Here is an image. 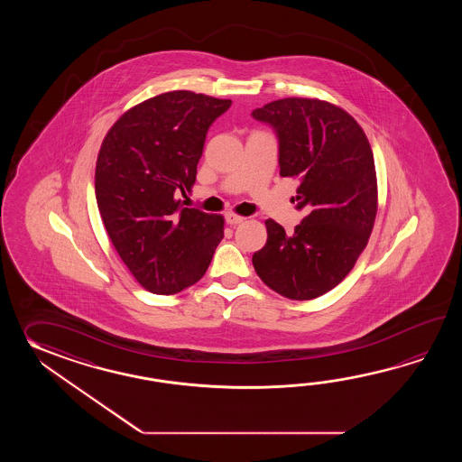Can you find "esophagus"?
<instances>
[{
    "instance_id": "1",
    "label": "esophagus",
    "mask_w": 462,
    "mask_h": 462,
    "mask_svg": "<svg viewBox=\"0 0 462 462\" xmlns=\"http://www.w3.org/2000/svg\"><path fill=\"white\" fill-rule=\"evenodd\" d=\"M226 223L227 225H239V223H243L245 217H239V215H236V213H226Z\"/></svg>"
}]
</instances>
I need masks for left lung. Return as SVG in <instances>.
I'll list each match as a JSON object with an SVG mask.
<instances>
[{
    "instance_id": "obj_1",
    "label": "left lung",
    "mask_w": 462,
    "mask_h": 462,
    "mask_svg": "<svg viewBox=\"0 0 462 462\" xmlns=\"http://www.w3.org/2000/svg\"><path fill=\"white\" fill-rule=\"evenodd\" d=\"M279 138L281 177L297 178L292 235L265 221L267 243L253 255L267 287L292 300L332 291L354 269L374 229L378 189L370 142L348 112L319 98L287 97L255 108Z\"/></svg>"
}]
</instances>
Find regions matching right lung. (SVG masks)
<instances>
[{"label":"right lung","instance_id":"right-lung-1","mask_svg":"<svg viewBox=\"0 0 462 462\" xmlns=\"http://www.w3.org/2000/svg\"><path fill=\"white\" fill-rule=\"evenodd\" d=\"M229 98L173 90L127 110L98 150L96 198L120 259L153 294L198 282L225 236V217L185 208L208 128Z\"/></svg>","mask_w":462,"mask_h":462}]
</instances>
